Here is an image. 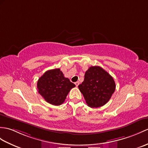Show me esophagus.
<instances>
[{
	"mask_svg": "<svg viewBox=\"0 0 148 148\" xmlns=\"http://www.w3.org/2000/svg\"><path fill=\"white\" fill-rule=\"evenodd\" d=\"M75 86H78V85L79 84V81L75 82Z\"/></svg>",
	"mask_w": 148,
	"mask_h": 148,
	"instance_id": "esophagus-1",
	"label": "esophagus"
}]
</instances>
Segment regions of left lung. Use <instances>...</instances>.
<instances>
[{
  "label": "left lung",
  "instance_id": "obj_1",
  "mask_svg": "<svg viewBox=\"0 0 148 148\" xmlns=\"http://www.w3.org/2000/svg\"><path fill=\"white\" fill-rule=\"evenodd\" d=\"M87 105L91 108L105 105L115 90L114 79L99 66H91L84 74V79L78 86Z\"/></svg>",
  "mask_w": 148,
  "mask_h": 148
}]
</instances>
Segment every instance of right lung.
Wrapping results in <instances>:
<instances>
[{"instance_id":"1","label":"right lung","mask_w":148,"mask_h":148,"mask_svg":"<svg viewBox=\"0 0 148 148\" xmlns=\"http://www.w3.org/2000/svg\"><path fill=\"white\" fill-rule=\"evenodd\" d=\"M75 85L65 77L60 69L49 70L37 82L39 93L47 102L53 105H60L66 99L69 92Z\"/></svg>"}]
</instances>
